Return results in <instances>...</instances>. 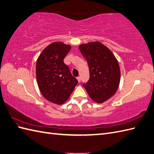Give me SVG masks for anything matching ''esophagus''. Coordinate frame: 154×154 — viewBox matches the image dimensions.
<instances>
[{
  "instance_id": "1",
  "label": "esophagus",
  "mask_w": 154,
  "mask_h": 154,
  "mask_svg": "<svg viewBox=\"0 0 154 154\" xmlns=\"http://www.w3.org/2000/svg\"><path fill=\"white\" fill-rule=\"evenodd\" d=\"M77 81H78L79 83H80V82H81V77H77Z\"/></svg>"
}]
</instances>
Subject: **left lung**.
<instances>
[{"instance_id": "1", "label": "left lung", "mask_w": 154, "mask_h": 154, "mask_svg": "<svg viewBox=\"0 0 154 154\" xmlns=\"http://www.w3.org/2000/svg\"><path fill=\"white\" fill-rule=\"evenodd\" d=\"M87 60L90 79L83 87L96 103L106 102L116 94L121 79L119 63L113 52L100 42H89L79 46Z\"/></svg>"}]
</instances>
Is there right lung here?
<instances>
[{
  "instance_id": "1",
  "label": "right lung",
  "mask_w": 154,
  "mask_h": 154,
  "mask_svg": "<svg viewBox=\"0 0 154 154\" xmlns=\"http://www.w3.org/2000/svg\"><path fill=\"white\" fill-rule=\"evenodd\" d=\"M71 45L62 42H54L48 45L38 57L36 77L42 95L57 105L65 103L78 81L71 75L63 59Z\"/></svg>"
}]
</instances>
